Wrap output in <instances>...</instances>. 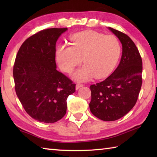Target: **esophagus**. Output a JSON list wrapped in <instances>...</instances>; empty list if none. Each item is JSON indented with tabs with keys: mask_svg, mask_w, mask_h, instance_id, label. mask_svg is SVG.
<instances>
[{
	"mask_svg": "<svg viewBox=\"0 0 157 157\" xmlns=\"http://www.w3.org/2000/svg\"><path fill=\"white\" fill-rule=\"evenodd\" d=\"M84 84H76V86H75V89L76 90H78L79 88H81L82 86H83Z\"/></svg>",
	"mask_w": 157,
	"mask_h": 157,
	"instance_id": "obj_1",
	"label": "esophagus"
}]
</instances>
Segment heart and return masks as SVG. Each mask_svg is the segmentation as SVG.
Instances as JSON below:
<instances>
[{
	"instance_id": "obj_1",
	"label": "heart",
	"mask_w": 157,
	"mask_h": 157,
	"mask_svg": "<svg viewBox=\"0 0 157 157\" xmlns=\"http://www.w3.org/2000/svg\"><path fill=\"white\" fill-rule=\"evenodd\" d=\"M71 46L62 45L56 50V60L63 72L71 73L82 62L85 65L73 73L77 81L107 77L115 68L121 52L118 39L93 30L76 33L71 37Z\"/></svg>"
}]
</instances>
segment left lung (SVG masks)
I'll use <instances>...</instances> for the list:
<instances>
[{"mask_svg": "<svg viewBox=\"0 0 157 157\" xmlns=\"http://www.w3.org/2000/svg\"><path fill=\"white\" fill-rule=\"evenodd\" d=\"M123 46L120 63L104 81L90 86L91 113L100 120L122 118L136 104L142 85L143 63L139 50L127 34L109 28Z\"/></svg>", "mask_w": 157, "mask_h": 157, "instance_id": "obj_1", "label": "left lung"}]
</instances>
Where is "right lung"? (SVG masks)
I'll return each mask as SVG.
<instances>
[{"mask_svg":"<svg viewBox=\"0 0 157 157\" xmlns=\"http://www.w3.org/2000/svg\"><path fill=\"white\" fill-rule=\"evenodd\" d=\"M67 28L45 29L28 38L16 57L15 91L27 113L39 122L55 123L66 113V100L75 84L57 71L56 42Z\"/></svg>","mask_w":157,"mask_h":157,"instance_id":"obj_1","label":"right lung"}]
</instances>
